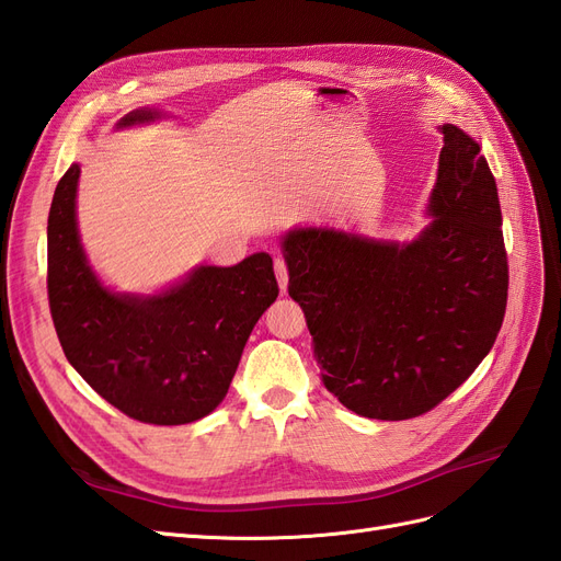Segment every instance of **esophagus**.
Here are the masks:
<instances>
[{"label": "esophagus", "mask_w": 561, "mask_h": 561, "mask_svg": "<svg viewBox=\"0 0 561 561\" xmlns=\"http://www.w3.org/2000/svg\"><path fill=\"white\" fill-rule=\"evenodd\" d=\"M274 266H276V276H278V285H280V293H285L287 290V264H285V260H276L274 262Z\"/></svg>", "instance_id": "34e87169"}]
</instances>
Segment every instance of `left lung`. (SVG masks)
<instances>
[{
  "label": "left lung",
  "mask_w": 561,
  "mask_h": 561,
  "mask_svg": "<svg viewBox=\"0 0 561 561\" xmlns=\"http://www.w3.org/2000/svg\"><path fill=\"white\" fill-rule=\"evenodd\" d=\"M439 130L433 222L419 239L400 245L311 227L283 239L287 293L307 316L320 379L367 419L431 412L478 369L503 325L496 180L470 135Z\"/></svg>",
  "instance_id": "1"
}]
</instances>
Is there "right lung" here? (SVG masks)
I'll return each instance as SVG.
<instances>
[{
  "label": "right lung",
  "mask_w": 561,
  "mask_h": 561,
  "mask_svg": "<svg viewBox=\"0 0 561 561\" xmlns=\"http://www.w3.org/2000/svg\"><path fill=\"white\" fill-rule=\"evenodd\" d=\"M140 110L118 126L149 122ZM79 165L60 178L48 210V307L65 358L98 396L151 426H182L225 400L252 328L276 301L274 260L201 266L157 297L105 290L81 250L75 217Z\"/></svg>",
  "instance_id": "1"
}]
</instances>
